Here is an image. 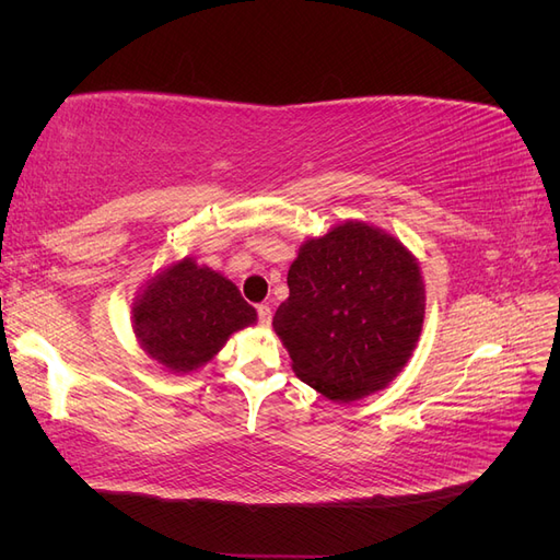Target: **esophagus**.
Instances as JSON below:
<instances>
[{
  "label": "esophagus",
  "instance_id": "1",
  "mask_svg": "<svg viewBox=\"0 0 560 560\" xmlns=\"http://www.w3.org/2000/svg\"><path fill=\"white\" fill-rule=\"evenodd\" d=\"M257 313H259V325L268 327L270 325V317H273V313H270V306H264V303H261V306L257 308Z\"/></svg>",
  "mask_w": 560,
  "mask_h": 560
}]
</instances>
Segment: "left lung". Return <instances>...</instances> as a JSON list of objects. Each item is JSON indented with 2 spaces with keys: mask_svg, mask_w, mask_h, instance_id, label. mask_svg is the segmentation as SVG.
<instances>
[{
  "mask_svg": "<svg viewBox=\"0 0 560 560\" xmlns=\"http://www.w3.org/2000/svg\"><path fill=\"white\" fill-rule=\"evenodd\" d=\"M287 284L273 329L294 374L319 395L364 399L411 360L425 319V282L413 252L393 233L346 219L301 243Z\"/></svg>",
  "mask_w": 560,
  "mask_h": 560,
  "instance_id": "left-lung-1",
  "label": "left lung"
}]
</instances>
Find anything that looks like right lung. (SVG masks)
I'll use <instances>...</instances> for the list:
<instances>
[{"instance_id":"1","label":"right lung","mask_w":560,"mask_h":560,"mask_svg":"<svg viewBox=\"0 0 560 560\" xmlns=\"http://www.w3.org/2000/svg\"><path fill=\"white\" fill-rule=\"evenodd\" d=\"M130 322L147 358L184 376L210 364L231 334L257 325V311L224 273L182 257L140 287Z\"/></svg>"}]
</instances>
